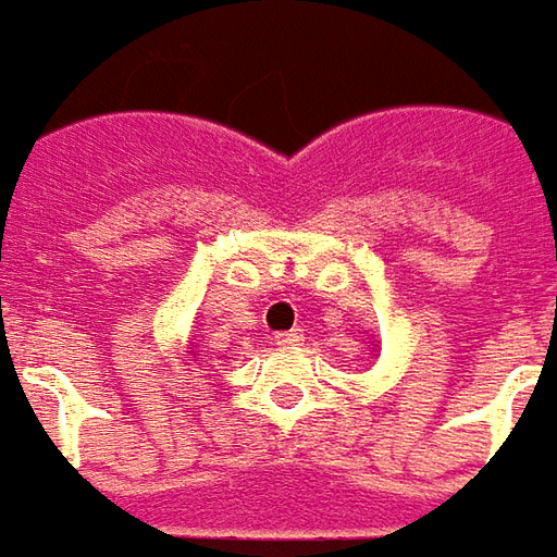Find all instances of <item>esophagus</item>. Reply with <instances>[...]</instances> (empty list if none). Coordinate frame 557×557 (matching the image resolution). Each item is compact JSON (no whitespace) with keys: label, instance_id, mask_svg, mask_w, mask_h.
<instances>
[{"label":"esophagus","instance_id":"esophagus-1","mask_svg":"<svg viewBox=\"0 0 557 557\" xmlns=\"http://www.w3.org/2000/svg\"><path fill=\"white\" fill-rule=\"evenodd\" d=\"M301 341H305V332H301V329H292V332L274 334V344L277 346H298Z\"/></svg>","mask_w":557,"mask_h":557}]
</instances>
